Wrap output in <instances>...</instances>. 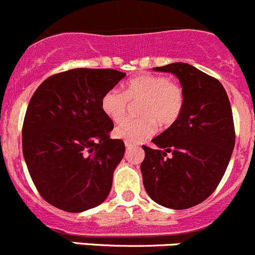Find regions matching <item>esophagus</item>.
<instances>
[{"label":"esophagus","instance_id":"obj_1","mask_svg":"<svg viewBox=\"0 0 255 255\" xmlns=\"http://www.w3.org/2000/svg\"><path fill=\"white\" fill-rule=\"evenodd\" d=\"M125 146H126V149H131V147L134 146V144H131V142H128V141H126V142H125Z\"/></svg>","mask_w":255,"mask_h":255}]
</instances>
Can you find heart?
Wrapping results in <instances>:
<instances>
[{
    "instance_id": "obj_1",
    "label": "heart",
    "mask_w": 255,
    "mask_h": 255,
    "mask_svg": "<svg viewBox=\"0 0 255 255\" xmlns=\"http://www.w3.org/2000/svg\"><path fill=\"white\" fill-rule=\"evenodd\" d=\"M184 91L176 82L160 75H139L124 85V94L113 89L103 96L101 108L114 123L124 120L130 103H141L139 119H129L115 129V136L131 144H137L156 131V123L169 128L180 116L184 108Z\"/></svg>"
}]
</instances>
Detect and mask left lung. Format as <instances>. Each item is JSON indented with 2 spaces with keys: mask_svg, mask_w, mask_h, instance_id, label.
Instances as JSON below:
<instances>
[{
  "mask_svg": "<svg viewBox=\"0 0 255 255\" xmlns=\"http://www.w3.org/2000/svg\"><path fill=\"white\" fill-rule=\"evenodd\" d=\"M152 70L178 77L185 100L178 120L152 139L156 147L142 146V181L159 205L188 209L204 202L227 170L235 144L232 108L223 85L191 65Z\"/></svg>",
  "mask_w": 255,
  "mask_h": 255,
  "instance_id": "left-lung-1",
  "label": "left lung"
}]
</instances>
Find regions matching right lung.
<instances>
[{"instance_id": "obj_1", "label": "right lung", "mask_w": 255, "mask_h": 255, "mask_svg": "<svg viewBox=\"0 0 255 255\" xmlns=\"http://www.w3.org/2000/svg\"><path fill=\"white\" fill-rule=\"evenodd\" d=\"M125 76L111 69H72L46 79L31 98L23 157L38 193L53 207L81 213L108 198L125 144L109 137L114 124L101 100Z\"/></svg>"}]
</instances>
